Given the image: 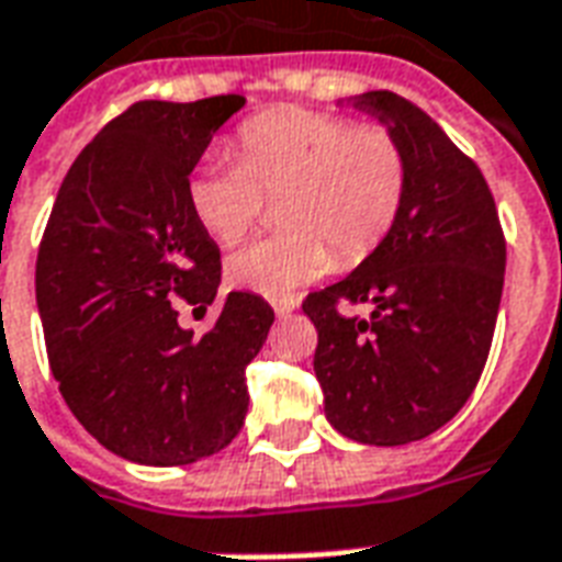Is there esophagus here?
Wrapping results in <instances>:
<instances>
[{"label":"esophagus","mask_w":562,"mask_h":562,"mask_svg":"<svg viewBox=\"0 0 562 562\" xmlns=\"http://www.w3.org/2000/svg\"><path fill=\"white\" fill-rule=\"evenodd\" d=\"M270 306H273V313L280 315H292L294 310H297V301L294 297H277V301H270Z\"/></svg>","instance_id":"esophagus-1"}]
</instances>
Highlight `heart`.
Segmentation results:
<instances>
[{"instance_id": "heart-1", "label": "heart", "mask_w": 562, "mask_h": 562, "mask_svg": "<svg viewBox=\"0 0 562 562\" xmlns=\"http://www.w3.org/2000/svg\"><path fill=\"white\" fill-rule=\"evenodd\" d=\"M408 151L384 124L336 112L270 110L238 131V160L207 157L187 178V202L211 238L232 247L280 196L282 235L252 240L226 261L238 289L289 297L336 265L372 256L408 196Z\"/></svg>"}]
</instances>
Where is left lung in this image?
<instances>
[{"mask_svg":"<svg viewBox=\"0 0 562 562\" xmlns=\"http://www.w3.org/2000/svg\"><path fill=\"white\" fill-rule=\"evenodd\" d=\"M396 133L411 181L393 232L345 280L313 292L315 378L339 435L372 447L429 438L471 398L501 310L506 240L480 166L393 91L351 101ZM342 302H366V319Z\"/></svg>","mask_w":562,"mask_h":562,"instance_id":"8db88e82","label":"left lung"}]
</instances>
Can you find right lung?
I'll return each mask as SVG.
<instances>
[{
	"label": "right lung",
	"instance_id": "add662e5",
	"mask_svg": "<svg viewBox=\"0 0 562 562\" xmlns=\"http://www.w3.org/2000/svg\"><path fill=\"white\" fill-rule=\"evenodd\" d=\"M240 94L139 101L112 119L61 181L35 265L49 369L82 429L136 464H193L247 417V366L273 310L228 292L205 336L176 301H217L220 249L190 211L187 178Z\"/></svg>",
	"mask_w": 562,
	"mask_h": 562
}]
</instances>
